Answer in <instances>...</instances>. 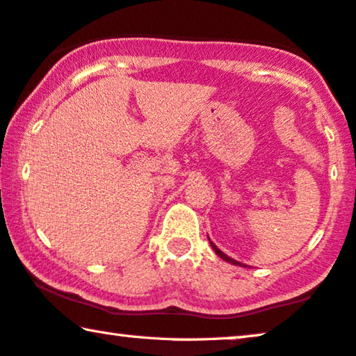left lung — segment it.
I'll return each instance as SVG.
<instances>
[{"label":"left lung","instance_id":"1","mask_svg":"<svg viewBox=\"0 0 356 356\" xmlns=\"http://www.w3.org/2000/svg\"><path fill=\"white\" fill-rule=\"evenodd\" d=\"M209 240H210V238H209ZM210 245H211V248H213V250H215V253H216L218 256H220V258H221V259H224V261H227V262H231V264H235V266H242V264H240V262H238V261H235V259H232V258H229V256H227V254H224V253H222V251H221L220 248H218L215 243H213V242H211V240H210Z\"/></svg>","mask_w":356,"mask_h":356}]
</instances>
